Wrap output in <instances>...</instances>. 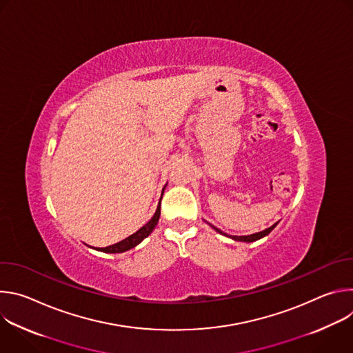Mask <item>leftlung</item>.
<instances>
[{"label":"left lung","instance_id":"1","mask_svg":"<svg viewBox=\"0 0 353 353\" xmlns=\"http://www.w3.org/2000/svg\"><path fill=\"white\" fill-rule=\"evenodd\" d=\"M212 226V225H211ZM276 226V223L275 225H272L271 228H268V229H265V230H263V232H259V233H254V234H250V236H229V237H232L233 240H237V241H254V240H259V239H261V237H264V236H267L274 228ZM216 232H219V233H222V234H225L222 230H219L218 228H215V226H212ZM225 236H228V234H225Z\"/></svg>","mask_w":353,"mask_h":353}]
</instances>
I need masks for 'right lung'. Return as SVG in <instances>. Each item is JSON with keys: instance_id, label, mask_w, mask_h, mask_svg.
I'll return each mask as SVG.
<instances>
[{"instance_id": "obj_1", "label": "right lung", "mask_w": 353, "mask_h": 353, "mask_svg": "<svg viewBox=\"0 0 353 353\" xmlns=\"http://www.w3.org/2000/svg\"><path fill=\"white\" fill-rule=\"evenodd\" d=\"M162 201V198H161ZM159 216H161V203L158 205V210L155 212V215L152 216V219H150L145 226H142L138 232H135L134 234L128 236L127 239L113 244V245H109V247H105V248H100V251H103V253H123V251H127L130 248H134L137 244H139L145 237H148L150 233H152V230L155 229V226L158 225V221H159Z\"/></svg>"}]
</instances>
